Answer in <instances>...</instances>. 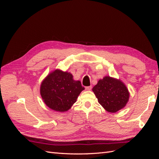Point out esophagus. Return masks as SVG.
<instances>
[{"label":"esophagus","mask_w":159,"mask_h":159,"mask_svg":"<svg viewBox=\"0 0 159 159\" xmlns=\"http://www.w3.org/2000/svg\"><path fill=\"white\" fill-rule=\"evenodd\" d=\"M91 88H92V87H91V86H87V87H85V89L86 90H91Z\"/></svg>","instance_id":"esophagus-1"}]
</instances>
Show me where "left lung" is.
<instances>
[{
	"mask_svg": "<svg viewBox=\"0 0 159 159\" xmlns=\"http://www.w3.org/2000/svg\"><path fill=\"white\" fill-rule=\"evenodd\" d=\"M99 103L110 113H115L125 106L129 93L120 80L106 76L99 80L92 89Z\"/></svg>",
	"mask_w": 159,
	"mask_h": 159,
	"instance_id": "obj_1",
	"label": "left lung"
}]
</instances>
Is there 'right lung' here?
I'll list each match as a JSON object with an SVG mask.
<instances>
[{
	"mask_svg": "<svg viewBox=\"0 0 159 159\" xmlns=\"http://www.w3.org/2000/svg\"><path fill=\"white\" fill-rule=\"evenodd\" d=\"M85 88L68 72L56 70L48 75L40 86V94L50 109L64 112L71 108Z\"/></svg>",
	"mask_w": 159,
	"mask_h": 159,
	"instance_id": "obj_1",
	"label": "right lung"
}]
</instances>
